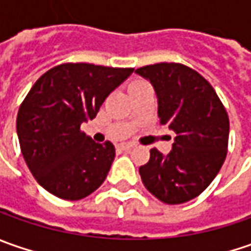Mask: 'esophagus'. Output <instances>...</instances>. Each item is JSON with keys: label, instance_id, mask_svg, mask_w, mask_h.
I'll use <instances>...</instances> for the list:
<instances>
[{"label": "esophagus", "instance_id": "esophagus-1", "mask_svg": "<svg viewBox=\"0 0 251 251\" xmlns=\"http://www.w3.org/2000/svg\"><path fill=\"white\" fill-rule=\"evenodd\" d=\"M132 147H134L132 144H120V145H119V150H121V151H130L131 148H132Z\"/></svg>", "mask_w": 251, "mask_h": 251}]
</instances>
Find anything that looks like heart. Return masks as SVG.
I'll list each match as a JSON object with an SVG mask.
<instances>
[{"mask_svg":"<svg viewBox=\"0 0 251 251\" xmlns=\"http://www.w3.org/2000/svg\"><path fill=\"white\" fill-rule=\"evenodd\" d=\"M141 83H147V82H144V81H140V79H138V81H132V82L130 83V89H131V88H134V86H137V85H141Z\"/></svg>","mask_w":251,"mask_h":251,"instance_id":"heart-1","label":"heart"}]
</instances>
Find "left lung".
Wrapping results in <instances>:
<instances>
[{"mask_svg":"<svg viewBox=\"0 0 251 251\" xmlns=\"http://www.w3.org/2000/svg\"><path fill=\"white\" fill-rule=\"evenodd\" d=\"M135 73L158 96L162 126L176 132L172 151L151 150L140 168L144 186L165 204H183L200 196L221 170L227 152L229 117L207 79L187 65L159 63Z\"/></svg>","mask_w":251,"mask_h":251,"instance_id":"1","label":"left lung"}]
</instances>
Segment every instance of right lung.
<instances>
[{
  "mask_svg": "<svg viewBox=\"0 0 251 251\" xmlns=\"http://www.w3.org/2000/svg\"><path fill=\"white\" fill-rule=\"evenodd\" d=\"M134 68L60 64L44 73L22 101L16 132L37 183L63 200H82L100 186L116 156L110 141L98 144L81 131Z\"/></svg>",
  "mask_w": 251,
  "mask_h": 251,
  "instance_id": "add662e5",
  "label": "right lung"
}]
</instances>
